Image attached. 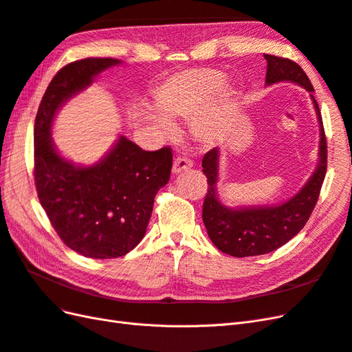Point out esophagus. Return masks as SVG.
<instances>
[{"instance_id": "34e87169", "label": "esophagus", "mask_w": 352, "mask_h": 352, "mask_svg": "<svg viewBox=\"0 0 352 352\" xmlns=\"http://www.w3.org/2000/svg\"><path fill=\"white\" fill-rule=\"evenodd\" d=\"M192 166H194V162L190 158H188V157H177V158H175L172 170H173V173H180V172H184V170L190 168Z\"/></svg>"}]
</instances>
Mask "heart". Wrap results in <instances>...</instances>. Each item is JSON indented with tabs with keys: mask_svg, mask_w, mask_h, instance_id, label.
<instances>
[{
	"mask_svg": "<svg viewBox=\"0 0 352 352\" xmlns=\"http://www.w3.org/2000/svg\"><path fill=\"white\" fill-rule=\"evenodd\" d=\"M225 82V76L217 70L194 69L177 73L168 78L154 91L158 110L166 117H155V123L166 132H172L173 123L166 119H188L199 111ZM219 114L216 110L206 111L194 122V133L199 141L214 142L219 135Z\"/></svg>",
	"mask_w": 352,
	"mask_h": 352,
	"instance_id": "obj_1",
	"label": "heart"
}]
</instances>
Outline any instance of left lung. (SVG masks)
<instances>
[{
  "label": "left lung",
  "mask_w": 352,
  "mask_h": 352,
  "mask_svg": "<svg viewBox=\"0 0 352 352\" xmlns=\"http://www.w3.org/2000/svg\"><path fill=\"white\" fill-rule=\"evenodd\" d=\"M267 60L265 83L291 80L314 92L305 72L289 58L264 54ZM311 98L320 123V162L307 185L289 201L274 207H251L232 210L216 195L219 175V148H212L202 158V173L207 176L208 189L202 204V220L211 242L232 257H252L269 254L291 241L310 219L317 204L327 168V144L322 114L313 94Z\"/></svg>",
  "instance_id": "1"
}]
</instances>
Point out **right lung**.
Listing matches in <instances>:
<instances>
[{
	"instance_id": "add662e5",
	"label": "right lung",
	"mask_w": 352,
	"mask_h": 352,
	"mask_svg": "<svg viewBox=\"0 0 352 352\" xmlns=\"http://www.w3.org/2000/svg\"><path fill=\"white\" fill-rule=\"evenodd\" d=\"M119 60L88 57L69 63L50 82L34 132V176L38 198L60 239L89 258H116L145 235L154 198L172 172L173 151H144L120 136L98 164L76 167L51 141V123L63 102L91 85Z\"/></svg>"
}]
</instances>
